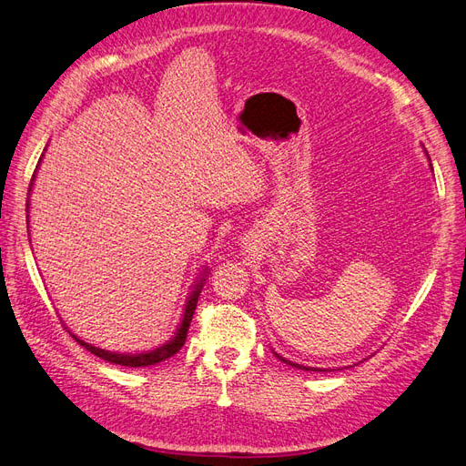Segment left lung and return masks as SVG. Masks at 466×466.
Masks as SVG:
<instances>
[{"label":"left lung","instance_id":"left-lung-1","mask_svg":"<svg viewBox=\"0 0 466 466\" xmlns=\"http://www.w3.org/2000/svg\"><path fill=\"white\" fill-rule=\"evenodd\" d=\"M278 356V354H276ZM278 360H281L284 363H288V365H293V368H298V370H305V371H324V370H311V368H305V365H299V363H293V361H289V360H284L281 356H278Z\"/></svg>","mask_w":466,"mask_h":466}]
</instances>
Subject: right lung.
<instances>
[{
    "mask_svg": "<svg viewBox=\"0 0 466 466\" xmlns=\"http://www.w3.org/2000/svg\"><path fill=\"white\" fill-rule=\"evenodd\" d=\"M33 180H35V175H33ZM33 180H31V187H33ZM202 286H204V278L198 281V286L194 288V291L190 293V298L187 301V307H185V315H182V320H180V327L177 330V334L173 336V340H168L167 344L155 348L151 351H144V354H115V351H106V350H101V348H95L87 342L79 340L77 336L76 342H79L83 348L89 350L91 354H95L96 358H101L105 361H110V363H116V365H126V368H147V365H155L159 361H165L171 356H175L177 351L185 346V340L188 336V327L192 322V317H194V311H196V303H198V295L202 291Z\"/></svg>",
    "mask_w": 466,
    "mask_h": 466,
    "instance_id": "right-lung-1",
    "label": "right lung"
}]
</instances>
